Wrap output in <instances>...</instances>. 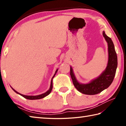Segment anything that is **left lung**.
I'll list each match as a JSON object with an SVG mask.
<instances>
[{
    "instance_id": "left-lung-1",
    "label": "left lung",
    "mask_w": 126,
    "mask_h": 126,
    "mask_svg": "<svg viewBox=\"0 0 126 126\" xmlns=\"http://www.w3.org/2000/svg\"><path fill=\"white\" fill-rule=\"evenodd\" d=\"M103 35L108 43V61L107 66L98 77L91 81L89 83L82 84L77 80L72 68L71 67V74L74 87L80 93L87 95H94L101 93L107 88L114 79L117 67V56L112 39L103 32Z\"/></svg>"
}]
</instances>
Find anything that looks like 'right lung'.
I'll list each match as a JSON object with an SVG mask.
<instances>
[{
  "label": "right lung",
  "mask_w": 126,
  "mask_h": 126,
  "mask_svg": "<svg viewBox=\"0 0 126 126\" xmlns=\"http://www.w3.org/2000/svg\"><path fill=\"white\" fill-rule=\"evenodd\" d=\"M58 69H57L56 70V71H55V74H54V76H53V77L52 78V80H51V83H50V86L49 89V90L47 91L46 92H45L44 93L42 94L38 95H25L22 94H20L19 93H18V92H16V90H14V89L13 88H12L13 89V90L17 94H19L22 95V97H23L24 98H25L28 99L33 100V99H39L43 98L47 96L48 94H49L51 92V91H52V88H53V78L54 77L55 74L57 73V71H58Z\"/></svg>",
  "instance_id": "right-lung-1"
}]
</instances>
